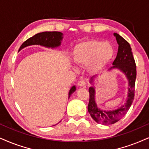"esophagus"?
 Here are the masks:
<instances>
[{"instance_id": "esophagus-1", "label": "esophagus", "mask_w": 149, "mask_h": 149, "mask_svg": "<svg viewBox=\"0 0 149 149\" xmlns=\"http://www.w3.org/2000/svg\"><path fill=\"white\" fill-rule=\"evenodd\" d=\"M77 85L79 86H80V87H84V86H85L86 85V83L85 81L81 80V81H79L78 82Z\"/></svg>"}]
</instances>
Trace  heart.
Segmentation results:
<instances>
[{"mask_svg":"<svg viewBox=\"0 0 149 149\" xmlns=\"http://www.w3.org/2000/svg\"><path fill=\"white\" fill-rule=\"evenodd\" d=\"M115 49L109 43L96 39L88 40L77 44L72 50L74 61L81 66L88 65L91 73L104 71L113 60Z\"/></svg>","mask_w":149,"mask_h":149,"instance_id":"1","label":"heart"}]
</instances>
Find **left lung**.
Listing matches in <instances>:
<instances>
[{"mask_svg": "<svg viewBox=\"0 0 149 149\" xmlns=\"http://www.w3.org/2000/svg\"><path fill=\"white\" fill-rule=\"evenodd\" d=\"M114 36L116 37L118 43V52L116 58L113 61L111 68L108 71L113 70L114 69H118L124 74H125L128 81V96L126 102L124 105L118 108L114 111H106L101 110L97 107L95 102V90L93 87L89 88L90 100L88 106V111L95 122L99 124H113L122 118L127 113L135 97V85L136 79V65L133 56L132 49L130 44L117 33H114ZM96 76H93L91 79V83L93 81Z\"/></svg>", "mask_w": 149, "mask_h": 149, "instance_id": "left-lung-1", "label": "left lung"}]
</instances>
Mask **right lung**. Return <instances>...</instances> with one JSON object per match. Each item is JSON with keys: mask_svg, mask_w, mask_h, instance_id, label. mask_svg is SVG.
<instances>
[{"mask_svg": "<svg viewBox=\"0 0 149 149\" xmlns=\"http://www.w3.org/2000/svg\"><path fill=\"white\" fill-rule=\"evenodd\" d=\"M62 39H63V34L60 32H43L38 33L24 42L20 47L19 50L32 45H40L45 47L54 48L60 46ZM75 91H76V87L75 86H73L69 91L68 98H70L71 95Z\"/></svg>", "mask_w": 149, "mask_h": 149, "instance_id": "obj_1", "label": "right lung"}]
</instances>
